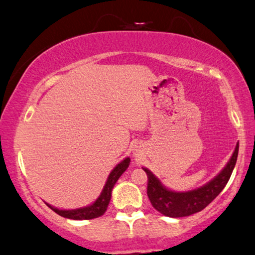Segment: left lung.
Listing matches in <instances>:
<instances>
[{
	"instance_id": "left-lung-1",
	"label": "left lung",
	"mask_w": 255,
	"mask_h": 255,
	"mask_svg": "<svg viewBox=\"0 0 255 255\" xmlns=\"http://www.w3.org/2000/svg\"><path fill=\"white\" fill-rule=\"evenodd\" d=\"M237 156L238 143L228 164L217 177L205 186L186 193H175L166 189L148 168L142 167L148 177L147 195L152 207L159 213L170 218L188 217L204 210L221 193L227 182L229 181L230 175L236 165Z\"/></svg>"
}]
</instances>
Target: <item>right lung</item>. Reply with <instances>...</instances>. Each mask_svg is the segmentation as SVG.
I'll use <instances>...</instances> for the list:
<instances>
[{
  "instance_id": "add662e5",
  "label": "right lung",
  "mask_w": 255,
  "mask_h": 255,
  "mask_svg": "<svg viewBox=\"0 0 255 255\" xmlns=\"http://www.w3.org/2000/svg\"><path fill=\"white\" fill-rule=\"evenodd\" d=\"M128 164H130V158L128 157L122 160L120 164H117L116 167L111 172V174H109L107 182H106V185L104 187L103 191H101L100 196L97 198V201L93 203L92 205L82 207V209H77V210H59L49 204L46 205H48L51 210L54 211L57 214H59L61 217L67 218V219H73V220H91V219L101 217V215L106 212L109 202H111L113 188H114L119 178L128 167Z\"/></svg>"
}]
</instances>
